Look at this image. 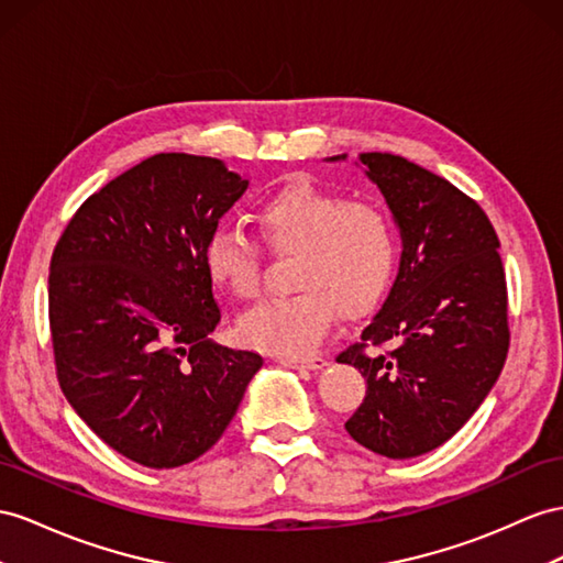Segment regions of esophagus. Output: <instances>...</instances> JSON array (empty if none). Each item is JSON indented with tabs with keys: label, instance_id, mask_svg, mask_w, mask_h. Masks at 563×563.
I'll list each match as a JSON object with an SVG mask.
<instances>
[{
	"label": "esophagus",
	"instance_id": "34e87169",
	"mask_svg": "<svg viewBox=\"0 0 563 563\" xmlns=\"http://www.w3.org/2000/svg\"><path fill=\"white\" fill-rule=\"evenodd\" d=\"M278 364L287 368H309V371H321L328 366L323 356H278Z\"/></svg>",
	"mask_w": 563,
	"mask_h": 563
}]
</instances>
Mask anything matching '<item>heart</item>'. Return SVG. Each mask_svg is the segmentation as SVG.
<instances>
[{"mask_svg":"<svg viewBox=\"0 0 563 563\" xmlns=\"http://www.w3.org/2000/svg\"><path fill=\"white\" fill-rule=\"evenodd\" d=\"M258 230L278 256L299 262L297 295L266 299L238 321L250 347L301 356L319 347L335 313L358 319L380 305L397 271L393 219L371 201H352L297 180L268 197L256 213ZM209 278L238 299H252L262 283V250L235 228L213 230L205 244Z\"/></svg>","mask_w":563,"mask_h":563,"instance_id":"obj_1","label":"heart"}]
</instances>
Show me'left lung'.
I'll use <instances>...</instances> for the list:
<instances>
[{
  "instance_id": "1",
  "label": "left lung",
  "mask_w": 563,
  "mask_h": 563,
  "mask_svg": "<svg viewBox=\"0 0 563 563\" xmlns=\"http://www.w3.org/2000/svg\"><path fill=\"white\" fill-rule=\"evenodd\" d=\"M358 162L393 211L401 258L385 305L338 356L366 378L344 428L371 452L411 459L450 440L497 383L509 352L507 280L478 201L405 156ZM383 343L394 350L378 353Z\"/></svg>"
}]
</instances>
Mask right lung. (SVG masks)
Listing matches in <instances>:
<instances>
[{
  "mask_svg": "<svg viewBox=\"0 0 563 563\" xmlns=\"http://www.w3.org/2000/svg\"><path fill=\"white\" fill-rule=\"evenodd\" d=\"M250 180L221 158L154 154L82 201L49 264L68 405L147 468L219 442L264 358L209 340L221 321L205 244Z\"/></svg>",
  "mask_w": 563,
  "mask_h": 563,
  "instance_id": "1",
  "label": "right lung"
}]
</instances>
